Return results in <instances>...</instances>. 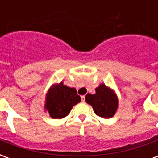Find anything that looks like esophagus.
I'll return each instance as SVG.
<instances>
[{
	"mask_svg": "<svg viewBox=\"0 0 158 158\" xmlns=\"http://www.w3.org/2000/svg\"><path fill=\"white\" fill-rule=\"evenodd\" d=\"M85 96H81V100H82V102H85Z\"/></svg>",
	"mask_w": 158,
	"mask_h": 158,
	"instance_id": "obj_1",
	"label": "esophagus"
}]
</instances>
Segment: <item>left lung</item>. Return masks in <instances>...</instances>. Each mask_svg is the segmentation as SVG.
<instances>
[{"mask_svg":"<svg viewBox=\"0 0 158 158\" xmlns=\"http://www.w3.org/2000/svg\"><path fill=\"white\" fill-rule=\"evenodd\" d=\"M85 102L92 106L94 113L103 118H113L118 108V98L115 91L105 84H100L95 94L88 93Z\"/></svg>","mask_w":158,"mask_h":158,"instance_id":"8db88e82","label":"left lung"}]
</instances>
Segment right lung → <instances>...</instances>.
I'll use <instances>...</instances> for the list:
<instances>
[{
    "instance_id": "1",
    "label": "right lung",
    "mask_w": 158,
    "mask_h": 158,
    "mask_svg": "<svg viewBox=\"0 0 158 158\" xmlns=\"http://www.w3.org/2000/svg\"><path fill=\"white\" fill-rule=\"evenodd\" d=\"M80 102L75 88L65 85L61 81L50 87L45 95L44 108L52 118L61 119L68 116L73 106Z\"/></svg>"
}]
</instances>
